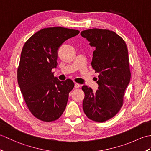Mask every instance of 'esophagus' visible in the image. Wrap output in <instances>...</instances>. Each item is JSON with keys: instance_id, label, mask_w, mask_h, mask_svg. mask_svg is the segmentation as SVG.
Returning a JSON list of instances; mask_svg holds the SVG:
<instances>
[{"instance_id": "1", "label": "esophagus", "mask_w": 151, "mask_h": 151, "mask_svg": "<svg viewBox=\"0 0 151 151\" xmlns=\"http://www.w3.org/2000/svg\"><path fill=\"white\" fill-rule=\"evenodd\" d=\"M81 84H77V83H76V84H75V88H76V89H77V88H81Z\"/></svg>"}]
</instances>
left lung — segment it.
Returning <instances> with one entry per match:
<instances>
[{
  "label": "left lung",
  "mask_w": 151,
  "mask_h": 151,
  "mask_svg": "<svg viewBox=\"0 0 151 151\" xmlns=\"http://www.w3.org/2000/svg\"><path fill=\"white\" fill-rule=\"evenodd\" d=\"M81 34L95 48L91 66L99 74L96 92L87 86L82 87L83 110L89 119L102 123L114 117L123 104L131 76L127 47L123 38L109 30L93 28Z\"/></svg>",
  "instance_id": "8db88e82"
}]
</instances>
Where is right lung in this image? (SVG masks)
<instances>
[{
    "mask_svg": "<svg viewBox=\"0 0 151 151\" xmlns=\"http://www.w3.org/2000/svg\"><path fill=\"white\" fill-rule=\"evenodd\" d=\"M79 32L60 27L45 28L32 35L22 47L17 81L28 108L38 119L54 121L65 110L75 84L70 79L59 81L52 69L56 68L60 47Z\"/></svg>",
    "mask_w": 151,
    "mask_h": 151,
    "instance_id": "right-lung-1",
    "label": "right lung"
}]
</instances>
